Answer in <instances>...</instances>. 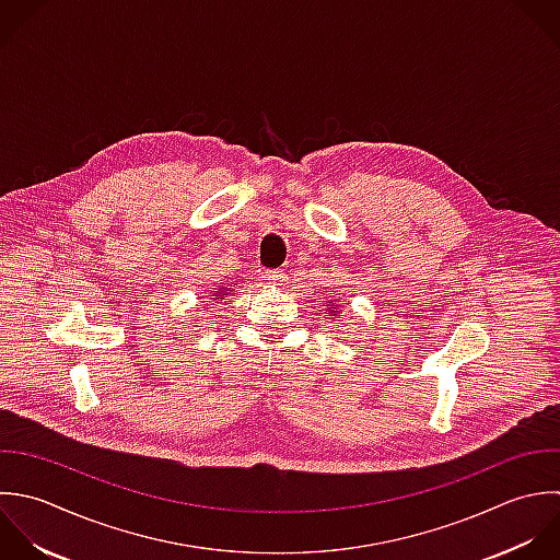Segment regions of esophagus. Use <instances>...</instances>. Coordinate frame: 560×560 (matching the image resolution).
<instances>
[{"mask_svg": "<svg viewBox=\"0 0 560 560\" xmlns=\"http://www.w3.org/2000/svg\"><path fill=\"white\" fill-rule=\"evenodd\" d=\"M264 277L270 285H285V281H288V275L283 270H266Z\"/></svg>", "mask_w": 560, "mask_h": 560, "instance_id": "esophagus-1", "label": "esophagus"}]
</instances>
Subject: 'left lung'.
Listing matches in <instances>:
<instances>
[{
	"mask_svg": "<svg viewBox=\"0 0 560 560\" xmlns=\"http://www.w3.org/2000/svg\"><path fill=\"white\" fill-rule=\"evenodd\" d=\"M329 310H331V314H334V312H336V307H329Z\"/></svg>",
	"mask_w": 560,
	"mask_h": 560,
	"instance_id": "8db88e82",
	"label": "left lung"
}]
</instances>
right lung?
I'll return each instance as SVG.
<instances>
[{"mask_svg":"<svg viewBox=\"0 0 560 560\" xmlns=\"http://www.w3.org/2000/svg\"><path fill=\"white\" fill-rule=\"evenodd\" d=\"M229 292H231V290H224V288H220V292H218V294H213V296H218V299H222V296H224V294H229Z\"/></svg>","mask_w":560,"mask_h":560,"instance_id":"right-lung-1","label":"right lung"}]
</instances>
